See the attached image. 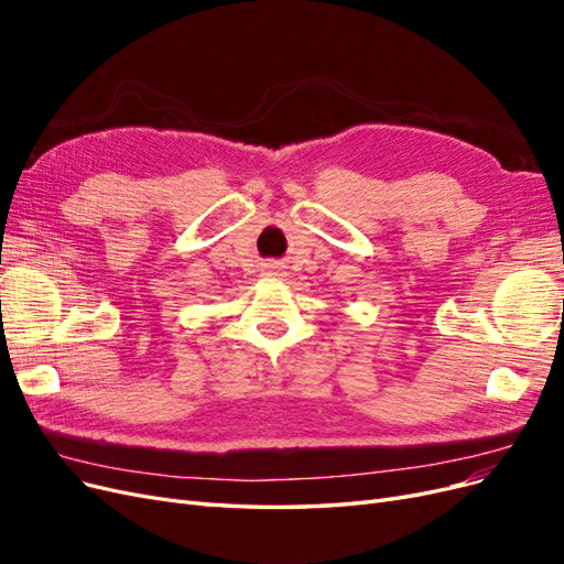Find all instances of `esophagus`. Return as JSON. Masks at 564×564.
<instances>
[{"mask_svg": "<svg viewBox=\"0 0 564 564\" xmlns=\"http://www.w3.org/2000/svg\"><path fill=\"white\" fill-rule=\"evenodd\" d=\"M268 275H280V270H278L275 265H272V268H270V272H268Z\"/></svg>", "mask_w": 564, "mask_h": 564, "instance_id": "1", "label": "esophagus"}]
</instances>
